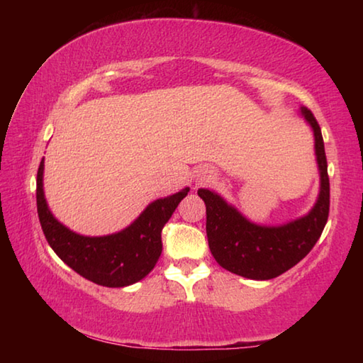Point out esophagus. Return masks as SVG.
<instances>
[{
  "mask_svg": "<svg viewBox=\"0 0 363 363\" xmlns=\"http://www.w3.org/2000/svg\"><path fill=\"white\" fill-rule=\"evenodd\" d=\"M211 179V173L208 169H201L199 174H196V182H206V181H210Z\"/></svg>",
  "mask_w": 363,
  "mask_h": 363,
  "instance_id": "obj_1",
  "label": "esophagus"
}]
</instances>
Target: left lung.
Wrapping results in <instances>:
<instances>
[{"label": "left lung", "instance_id": "8db88e82", "mask_svg": "<svg viewBox=\"0 0 363 363\" xmlns=\"http://www.w3.org/2000/svg\"><path fill=\"white\" fill-rule=\"evenodd\" d=\"M314 134L318 169V195L303 216L284 224L267 225L250 220L237 206L211 189H199L206 205V237L211 255L220 267L251 280H270L286 272L314 248L328 219L330 181L320 126L311 110L299 107Z\"/></svg>", "mask_w": 363, "mask_h": 363}]
</instances>
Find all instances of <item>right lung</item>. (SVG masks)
<instances>
[{
	"instance_id": "add662e5",
	"label": "right lung",
	"mask_w": 363,
	"mask_h": 363,
	"mask_svg": "<svg viewBox=\"0 0 363 363\" xmlns=\"http://www.w3.org/2000/svg\"><path fill=\"white\" fill-rule=\"evenodd\" d=\"M45 158L36 174V206L49 247L82 277L108 288L136 284L149 275L162 255V229L187 195L189 187L153 200L130 225L108 235L89 237L70 230L49 210L45 187Z\"/></svg>"
}]
</instances>
